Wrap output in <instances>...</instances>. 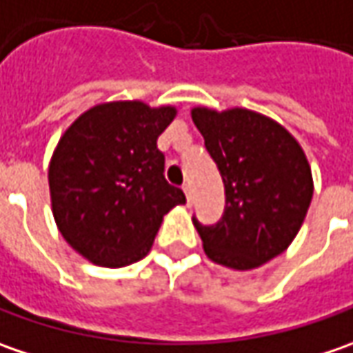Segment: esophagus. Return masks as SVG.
Returning a JSON list of instances; mask_svg holds the SVG:
<instances>
[{
    "label": "esophagus",
    "instance_id": "1",
    "mask_svg": "<svg viewBox=\"0 0 353 353\" xmlns=\"http://www.w3.org/2000/svg\"><path fill=\"white\" fill-rule=\"evenodd\" d=\"M183 192H185V197H188V205H192V203H193V188H192V183H185V185H183Z\"/></svg>",
    "mask_w": 353,
    "mask_h": 353
}]
</instances>
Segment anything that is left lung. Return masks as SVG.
Wrapping results in <instances>:
<instances>
[{
	"mask_svg": "<svg viewBox=\"0 0 353 353\" xmlns=\"http://www.w3.org/2000/svg\"><path fill=\"white\" fill-rule=\"evenodd\" d=\"M192 118L225 183V211L213 225L193 217L205 254L249 270L281 254L296 237L312 201V174L299 142L253 110L193 108Z\"/></svg>",
	"mask_w": 353,
	"mask_h": 353,
	"instance_id": "left-lung-1",
	"label": "left lung"
}]
</instances>
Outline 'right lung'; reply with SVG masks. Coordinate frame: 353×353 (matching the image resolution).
<instances>
[{"instance_id":"1","label":"right lung","mask_w":353,"mask_h":353,"mask_svg":"<svg viewBox=\"0 0 353 353\" xmlns=\"http://www.w3.org/2000/svg\"><path fill=\"white\" fill-rule=\"evenodd\" d=\"M176 108L108 102L79 116L49 165L53 215L70 247L100 267H126L152 249L163 215L185 203L163 177L158 136Z\"/></svg>"}]
</instances>
